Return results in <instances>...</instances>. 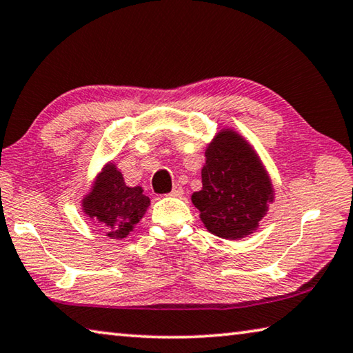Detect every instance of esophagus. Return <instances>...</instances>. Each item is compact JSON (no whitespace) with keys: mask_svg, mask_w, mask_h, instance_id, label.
I'll return each mask as SVG.
<instances>
[{"mask_svg":"<svg viewBox=\"0 0 353 353\" xmlns=\"http://www.w3.org/2000/svg\"><path fill=\"white\" fill-rule=\"evenodd\" d=\"M169 195L170 196H178V199H180V196L183 195V188L180 186V184H175V186H173V189H172V192Z\"/></svg>","mask_w":353,"mask_h":353,"instance_id":"34e87169","label":"esophagus"}]
</instances>
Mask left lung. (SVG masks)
<instances>
[{
    "label": "left lung",
    "instance_id": "1",
    "mask_svg": "<svg viewBox=\"0 0 353 353\" xmlns=\"http://www.w3.org/2000/svg\"><path fill=\"white\" fill-rule=\"evenodd\" d=\"M205 157L203 189L192 194L203 225L221 239L248 237L274 200L268 172L254 148L231 128L215 134Z\"/></svg>",
    "mask_w": 353,
    "mask_h": 353
}]
</instances>
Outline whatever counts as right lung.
Wrapping results in <instances>:
<instances>
[{
	"label": "right lung",
	"instance_id": "add662e5",
	"mask_svg": "<svg viewBox=\"0 0 353 353\" xmlns=\"http://www.w3.org/2000/svg\"><path fill=\"white\" fill-rule=\"evenodd\" d=\"M150 199L141 186L130 188L114 163L97 173L91 190L83 196L82 209L92 223L101 226L108 239H125L144 217Z\"/></svg>",
	"mask_w": 353,
	"mask_h": 353
}]
</instances>
